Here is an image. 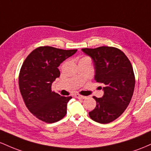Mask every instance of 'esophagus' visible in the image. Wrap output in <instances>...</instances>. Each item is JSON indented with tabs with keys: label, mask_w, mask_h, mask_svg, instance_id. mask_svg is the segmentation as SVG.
Wrapping results in <instances>:
<instances>
[{
	"label": "esophagus",
	"mask_w": 151,
	"mask_h": 151,
	"mask_svg": "<svg viewBox=\"0 0 151 151\" xmlns=\"http://www.w3.org/2000/svg\"><path fill=\"white\" fill-rule=\"evenodd\" d=\"M75 97L76 98H79V99H84V98H86V96H81L80 94H76Z\"/></svg>",
	"instance_id": "34e87169"
}]
</instances>
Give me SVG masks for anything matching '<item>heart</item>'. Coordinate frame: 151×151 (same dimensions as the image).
Wrapping results in <instances>:
<instances>
[{
	"label": "heart",
	"instance_id": "obj_1",
	"mask_svg": "<svg viewBox=\"0 0 151 151\" xmlns=\"http://www.w3.org/2000/svg\"><path fill=\"white\" fill-rule=\"evenodd\" d=\"M88 58V57H84V58Z\"/></svg>",
	"mask_w": 151,
	"mask_h": 151
}]
</instances>
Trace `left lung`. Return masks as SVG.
<instances>
[{
    "mask_svg": "<svg viewBox=\"0 0 151 151\" xmlns=\"http://www.w3.org/2000/svg\"><path fill=\"white\" fill-rule=\"evenodd\" d=\"M82 50L93 60L96 81L105 85L103 97L93 96L96 106L89 116L98 123H109L123 114L131 101L135 82L133 67L125 53L115 47Z\"/></svg>",
    "mask_w": 151,
    "mask_h": 151,
    "instance_id": "left-lung-1",
    "label": "left lung"
}]
</instances>
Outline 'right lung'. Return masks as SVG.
Segmentation results:
<instances>
[{
	"label": "right lung",
	"instance_id": "1",
	"mask_svg": "<svg viewBox=\"0 0 151 151\" xmlns=\"http://www.w3.org/2000/svg\"><path fill=\"white\" fill-rule=\"evenodd\" d=\"M77 51L40 46L27 56L20 70L18 83L23 101L33 116L48 123L57 122L67 113L72 98L53 92L52 83L60 76L58 67Z\"/></svg>",
	"mask_w": 151,
	"mask_h": 151
}]
</instances>
